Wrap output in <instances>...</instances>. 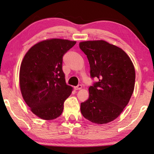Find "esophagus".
<instances>
[{"instance_id":"34e87169","label":"esophagus","mask_w":154,"mask_h":154,"mask_svg":"<svg viewBox=\"0 0 154 154\" xmlns=\"http://www.w3.org/2000/svg\"><path fill=\"white\" fill-rule=\"evenodd\" d=\"M74 89L75 90H80L82 89V85H77V87H75Z\"/></svg>"}]
</instances>
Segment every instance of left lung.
<instances>
[{
  "label": "left lung",
  "mask_w": 154,
  "mask_h": 154,
  "mask_svg": "<svg viewBox=\"0 0 154 154\" xmlns=\"http://www.w3.org/2000/svg\"><path fill=\"white\" fill-rule=\"evenodd\" d=\"M79 48L89 60L91 77L99 79L89 88V99L81 103V114L94 124L112 122L131 98L135 85L134 66L125 51L106 41L81 42Z\"/></svg>",
  "instance_id": "left-lung-1"
}]
</instances>
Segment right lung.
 Masks as SVG:
<instances>
[{
  "label": "right lung",
  "mask_w": 154,
  "mask_h": 154,
  "mask_svg": "<svg viewBox=\"0 0 154 154\" xmlns=\"http://www.w3.org/2000/svg\"><path fill=\"white\" fill-rule=\"evenodd\" d=\"M76 41L51 38L38 42L24 55L20 69L23 99L35 115L51 120L60 116L73 87L65 83L63 56Z\"/></svg>",
  "instance_id": "obj_1"
}]
</instances>
